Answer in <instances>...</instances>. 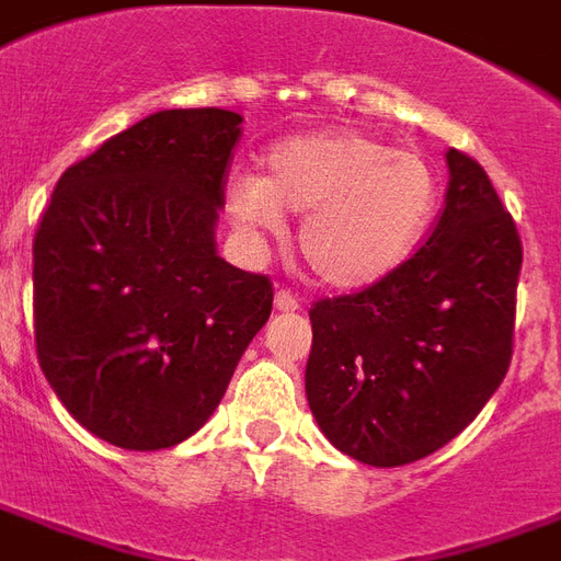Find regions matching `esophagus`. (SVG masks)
Wrapping results in <instances>:
<instances>
[{"mask_svg": "<svg viewBox=\"0 0 561 561\" xmlns=\"http://www.w3.org/2000/svg\"><path fill=\"white\" fill-rule=\"evenodd\" d=\"M273 306H276V312H297V309H300V300H297L291 291H276Z\"/></svg>", "mask_w": 561, "mask_h": 561, "instance_id": "1", "label": "esophagus"}]
</instances>
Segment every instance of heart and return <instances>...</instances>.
<instances>
[{
	"instance_id": "heart-1",
	"label": "heart",
	"mask_w": 561,
	"mask_h": 561,
	"mask_svg": "<svg viewBox=\"0 0 561 561\" xmlns=\"http://www.w3.org/2000/svg\"><path fill=\"white\" fill-rule=\"evenodd\" d=\"M437 205V175L419 153L359 130L288 136L264 153V178L226 184L231 219L249 231L282 228V210L302 214L297 249L335 291H363L416 252Z\"/></svg>"
}]
</instances>
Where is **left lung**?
<instances>
[{"label": "left lung", "instance_id": "left-lung-1", "mask_svg": "<svg viewBox=\"0 0 561 561\" xmlns=\"http://www.w3.org/2000/svg\"><path fill=\"white\" fill-rule=\"evenodd\" d=\"M425 247L371 288L314 302L306 398L335 449L401 467L479 416L512 363L524 247L491 178L449 148Z\"/></svg>", "mask_w": 561, "mask_h": 561}]
</instances>
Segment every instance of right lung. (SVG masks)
Returning <instances> with one entry per match:
<instances>
[{"instance_id":"right-lung-1","label":"right lung","mask_w":561,"mask_h":561,"mask_svg":"<svg viewBox=\"0 0 561 561\" xmlns=\"http://www.w3.org/2000/svg\"><path fill=\"white\" fill-rule=\"evenodd\" d=\"M243 115L163 110L70 165L35 234L37 363L68 413L157 451L214 416L267 323V276L217 252Z\"/></svg>"}]
</instances>
